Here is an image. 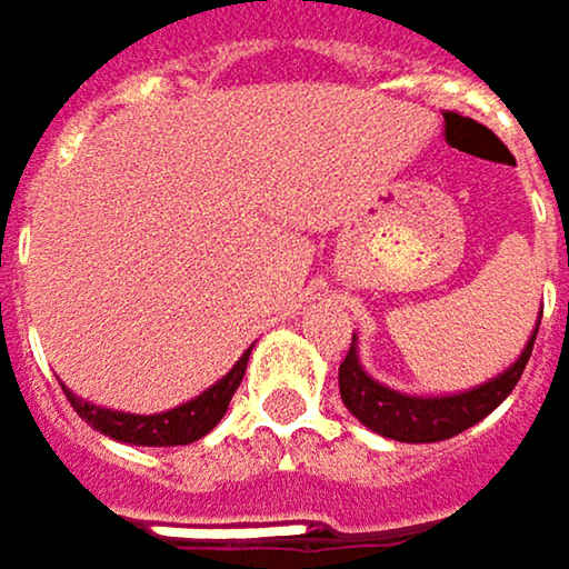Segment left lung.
Instances as JSON below:
<instances>
[{"label": "left lung", "mask_w": 569, "mask_h": 569, "mask_svg": "<svg viewBox=\"0 0 569 569\" xmlns=\"http://www.w3.org/2000/svg\"><path fill=\"white\" fill-rule=\"evenodd\" d=\"M540 327V320H537ZM357 340V337H353ZM533 340L537 330L531 333L528 347L521 350V357L498 373L495 380L475 387V390L456 392V396H406V392L390 390L383 383H377L357 357V343H350L343 363H340V399L343 406L373 432L396 439V442H442L452 439L465 429H471L475 422H481L488 412H495L508 392L518 387L528 360H531Z\"/></svg>", "instance_id": "1"}]
</instances>
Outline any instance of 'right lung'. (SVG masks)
<instances>
[{
	"label": "right lung",
	"mask_w": 569,
	"mask_h": 569,
	"mask_svg": "<svg viewBox=\"0 0 569 569\" xmlns=\"http://www.w3.org/2000/svg\"><path fill=\"white\" fill-rule=\"evenodd\" d=\"M249 353L246 350L239 357V363L206 392H199L196 399L182 402L177 409H167V412H153V416H137V412H117V409H104V406H94V402H84L78 399L71 390L68 392V402L74 406V412L98 432H104L117 442H127V446H189L196 439H202L206 432H212L219 426V419L226 416L232 396L239 390L242 377H246V367H249Z\"/></svg>",
	"instance_id": "1"
}]
</instances>
